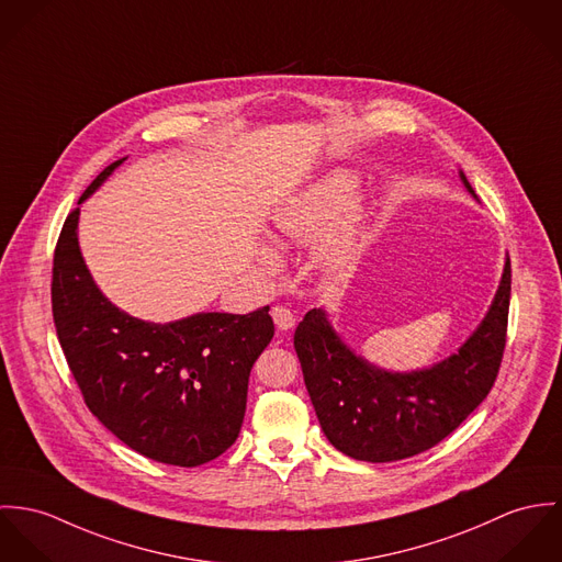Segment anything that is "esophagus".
Listing matches in <instances>:
<instances>
[{
	"label": "esophagus",
	"mask_w": 562,
	"mask_h": 562,
	"mask_svg": "<svg viewBox=\"0 0 562 562\" xmlns=\"http://www.w3.org/2000/svg\"><path fill=\"white\" fill-rule=\"evenodd\" d=\"M271 318H273L276 327L282 329V331L295 327V316H293V312L289 311L286 306H273V308H271Z\"/></svg>",
	"instance_id": "esophagus-1"
}]
</instances>
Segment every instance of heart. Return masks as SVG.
Returning <instances> with one entry per match:
<instances>
[{
	"label": "heart",
	"instance_id": "obj_1",
	"mask_svg": "<svg viewBox=\"0 0 562 562\" xmlns=\"http://www.w3.org/2000/svg\"><path fill=\"white\" fill-rule=\"evenodd\" d=\"M358 193L360 181L353 172L334 170L312 188L289 200L284 206H280L273 217L276 226L282 235H286L293 241H316L351 215V211L358 204ZM356 254L358 239L351 231H345L327 239L318 251L321 262L331 269L349 265ZM262 260L267 265H276V256L271 251H265Z\"/></svg>",
	"mask_w": 562,
	"mask_h": 562
}]
</instances>
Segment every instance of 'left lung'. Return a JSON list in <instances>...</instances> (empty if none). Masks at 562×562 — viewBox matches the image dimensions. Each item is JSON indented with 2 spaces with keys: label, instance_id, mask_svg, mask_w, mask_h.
<instances>
[{
  "label": "left lung",
  "instance_id": "left-lung-1",
  "mask_svg": "<svg viewBox=\"0 0 562 562\" xmlns=\"http://www.w3.org/2000/svg\"><path fill=\"white\" fill-rule=\"evenodd\" d=\"M470 193L472 186L461 172ZM510 260L494 304L457 353L414 373H387L356 356L323 311L306 312L295 351L321 429L358 461L387 463L420 454L450 436L490 394L506 345Z\"/></svg>",
  "mask_w": 562,
  "mask_h": 562
}]
</instances>
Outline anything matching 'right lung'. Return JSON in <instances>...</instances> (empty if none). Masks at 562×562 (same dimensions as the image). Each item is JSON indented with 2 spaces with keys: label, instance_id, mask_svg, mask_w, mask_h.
<instances>
[{
  "label": "right lung",
  "instance_id": "obj_1",
  "mask_svg": "<svg viewBox=\"0 0 562 562\" xmlns=\"http://www.w3.org/2000/svg\"><path fill=\"white\" fill-rule=\"evenodd\" d=\"M108 166L79 204L123 164ZM79 206L54 254L52 311L64 358L88 409L135 452L195 468L241 431L248 379L273 338L269 306L148 323L119 311L94 284L77 241Z\"/></svg>",
  "mask_w": 562,
  "mask_h": 562
}]
</instances>
